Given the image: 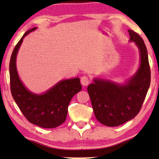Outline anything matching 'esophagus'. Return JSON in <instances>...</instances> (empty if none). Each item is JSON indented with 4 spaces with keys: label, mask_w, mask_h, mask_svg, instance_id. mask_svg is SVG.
<instances>
[{
    "label": "esophagus",
    "mask_w": 159,
    "mask_h": 159,
    "mask_svg": "<svg viewBox=\"0 0 159 159\" xmlns=\"http://www.w3.org/2000/svg\"><path fill=\"white\" fill-rule=\"evenodd\" d=\"M90 78L87 77V76H83V77H81V83L82 85L84 86L88 85V84H90Z\"/></svg>",
    "instance_id": "obj_1"
}]
</instances>
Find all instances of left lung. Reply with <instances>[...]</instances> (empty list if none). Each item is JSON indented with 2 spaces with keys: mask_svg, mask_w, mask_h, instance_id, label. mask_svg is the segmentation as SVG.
Wrapping results in <instances>:
<instances>
[{
  "mask_svg": "<svg viewBox=\"0 0 159 159\" xmlns=\"http://www.w3.org/2000/svg\"><path fill=\"white\" fill-rule=\"evenodd\" d=\"M128 32L129 41L135 43L140 51V65L135 75L125 84L94 79V83L88 87L95 117L108 127L121 125L137 116L151 83V69L144 41L133 30Z\"/></svg>",
  "mask_w": 159,
  "mask_h": 159,
  "instance_id": "8db88e82",
  "label": "left lung"
}]
</instances>
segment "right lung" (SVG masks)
Listing matches in <instances>:
<instances>
[{
    "label": "right lung",
    "mask_w": 159,
    "mask_h": 159,
    "mask_svg": "<svg viewBox=\"0 0 159 159\" xmlns=\"http://www.w3.org/2000/svg\"><path fill=\"white\" fill-rule=\"evenodd\" d=\"M36 29L26 32L12 52L9 64L11 92L30 123L43 128H55L66 120L69 104L74 95L82 90V85L80 78L62 80L42 95L34 94L25 88L17 73L16 54L24 38Z\"/></svg>",
    "instance_id": "1"
}]
</instances>
